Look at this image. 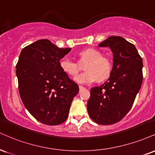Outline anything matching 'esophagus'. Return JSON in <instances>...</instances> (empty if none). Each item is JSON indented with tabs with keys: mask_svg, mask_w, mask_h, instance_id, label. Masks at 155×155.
I'll return each mask as SVG.
<instances>
[{
	"mask_svg": "<svg viewBox=\"0 0 155 155\" xmlns=\"http://www.w3.org/2000/svg\"><path fill=\"white\" fill-rule=\"evenodd\" d=\"M85 89V87H82V86H79V89H80V91L83 90V89Z\"/></svg>",
	"mask_w": 155,
	"mask_h": 155,
	"instance_id": "obj_1",
	"label": "esophagus"
}]
</instances>
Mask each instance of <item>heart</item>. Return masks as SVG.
Wrapping results in <instances>:
<instances>
[{"mask_svg": "<svg viewBox=\"0 0 155 155\" xmlns=\"http://www.w3.org/2000/svg\"><path fill=\"white\" fill-rule=\"evenodd\" d=\"M79 62H87L84 66L86 71L76 76L74 80L81 84H89L97 79L103 81L107 79L112 71V63L107 57L94 48H88L79 54ZM60 66L65 73L70 76H76L79 71V66L75 61L67 57L60 61Z\"/></svg>", "mask_w": 155, "mask_h": 155, "instance_id": "heart-1", "label": "heart"}]
</instances>
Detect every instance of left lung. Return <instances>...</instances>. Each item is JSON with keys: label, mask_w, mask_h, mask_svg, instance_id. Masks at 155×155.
I'll return each instance as SVG.
<instances>
[{"label": "left lung", "mask_w": 155, "mask_h": 155, "mask_svg": "<svg viewBox=\"0 0 155 155\" xmlns=\"http://www.w3.org/2000/svg\"><path fill=\"white\" fill-rule=\"evenodd\" d=\"M99 47L110 48L113 66L107 81L91 89L87 110L97 124L111 125L131 110L142 83L143 62L135 46L121 37H108Z\"/></svg>", "instance_id": "8db88e82"}]
</instances>
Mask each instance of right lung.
Listing matches in <instances>:
<instances>
[{"label": "right lung", "instance_id": "obj_1", "mask_svg": "<svg viewBox=\"0 0 155 155\" xmlns=\"http://www.w3.org/2000/svg\"><path fill=\"white\" fill-rule=\"evenodd\" d=\"M71 50L44 39L24 48L20 53L16 66L20 97L30 114L43 124L64 122L79 91L60 66L61 59Z\"/></svg>", "mask_w": 155, "mask_h": 155}]
</instances>
